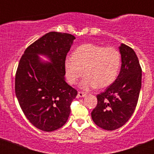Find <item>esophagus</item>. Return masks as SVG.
Segmentation results:
<instances>
[{"label": "esophagus", "mask_w": 154, "mask_h": 154, "mask_svg": "<svg viewBox=\"0 0 154 154\" xmlns=\"http://www.w3.org/2000/svg\"><path fill=\"white\" fill-rule=\"evenodd\" d=\"M86 96V94L82 92H78V97H85Z\"/></svg>", "instance_id": "esophagus-1"}]
</instances>
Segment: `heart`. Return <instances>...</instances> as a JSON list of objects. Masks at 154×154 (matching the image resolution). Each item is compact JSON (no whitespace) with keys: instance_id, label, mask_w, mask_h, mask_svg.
Returning a JSON list of instances; mask_svg holds the SVG:
<instances>
[{"instance_id":"1","label":"heart","mask_w":154,"mask_h":154,"mask_svg":"<svg viewBox=\"0 0 154 154\" xmlns=\"http://www.w3.org/2000/svg\"><path fill=\"white\" fill-rule=\"evenodd\" d=\"M120 65L118 49L91 43L79 46L72 56L66 57L64 62L65 76L71 85L75 84L84 73L80 82L84 90L111 85L117 77Z\"/></svg>"}]
</instances>
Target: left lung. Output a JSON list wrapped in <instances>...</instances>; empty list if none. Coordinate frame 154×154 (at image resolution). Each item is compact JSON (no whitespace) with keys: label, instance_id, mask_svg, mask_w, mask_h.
I'll return each mask as SVG.
<instances>
[{"label":"left lung","instance_id":"8db88e82","mask_svg":"<svg viewBox=\"0 0 154 154\" xmlns=\"http://www.w3.org/2000/svg\"><path fill=\"white\" fill-rule=\"evenodd\" d=\"M120 72L105 92L97 95V105L91 112L93 122L106 130L123 126L134 112L141 89L142 69L132 48L121 44Z\"/></svg>","mask_w":154,"mask_h":154}]
</instances>
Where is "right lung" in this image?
<instances>
[{
    "instance_id": "1",
    "label": "right lung",
    "mask_w": 154,
    "mask_h": 154,
    "mask_svg": "<svg viewBox=\"0 0 154 154\" xmlns=\"http://www.w3.org/2000/svg\"><path fill=\"white\" fill-rule=\"evenodd\" d=\"M75 38L51 31L30 45L21 56L15 75V94L31 124L43 131L62 127L69 119L77 90L66 83L64 62ZM38 54L50 58L43 63Z\"/></svg>"
}]
</instances>
